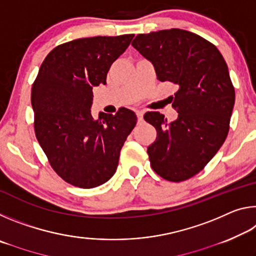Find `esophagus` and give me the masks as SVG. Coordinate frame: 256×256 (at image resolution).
Masks as SVG:
<instances>
[{
    "label": "esophagus",
    "instance_id": "esophagus-1",
    "mask_svg": "<svg viewBox=\"0 0 256 256\" xmlns=\"http://www.w3.org/2000/svg\"><path fill=\"white\" fill-rule=\"evenodd\" d=\"M136 116H138V122H142V120H144V112L136 110Z\"/></svg>",
    "mask_w": 256,
    "mask_h": 256
}]
</instances>
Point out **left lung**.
Returning <instances> with one entry per match:
<instances>
[{"instance_id": "left-lung-1", "label": "left lung", "mask_w": 256, "mask_h": 256, "mask_svg": "<svg viewBox=\"0 0 256 256\" xmlns=\"http://www.w3.org/2000/svg\"><path fill=\"white\" fill-rule=\"evenodd\" d=\"M132 46L152 63L157 79L178 86L172 106L177 118L148 112L157 130L148 146L151 167L170 182L188 180L204 168L226 140L235 104L228 66L216 47L196 34L168 29L140 34Z\"/></svg>"}]
</instances>
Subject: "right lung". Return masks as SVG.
<instances>
[{
	"label": "right lung",
	"instance_id": "add662e5",
	"mask_svg": "<svg viewBox=\"0 0 256 256\" xmlns=\"http://www.w3.org/2000/svg\"><path fill=\"white\" fill-rule=\"evenodd\" d=\"M134 34L80 38L46 56L32 89L34 133L53 170L66 183L92 188L118 166L120 149L136 124V112L92 116V88L106 84L112 63Z\"/></svg>",
	"mask_w": 256,
	"mask_h": 256
}]
</instances>
